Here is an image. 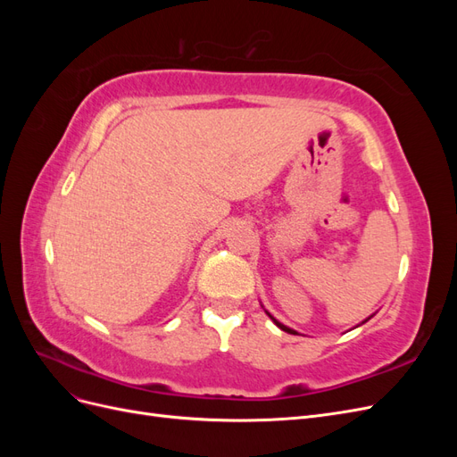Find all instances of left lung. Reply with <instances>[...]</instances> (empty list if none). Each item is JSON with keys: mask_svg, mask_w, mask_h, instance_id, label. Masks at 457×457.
<instances>
[{"mask_svg": "<svg viewBox=\"0 0 457 457\" xmlns=\"http://www.w3.org/2000/svg\"><path fill=\"white\" fill-rule=\"evenodd\" d=\"M267 314H269V312H267ZM269 316H270V320H272V322H274V324H276V326H278V328H280V329H284V331H287V334H297V331H295V329H292V328H287V326H284V324H282V322H278V320H276V318H274V316H272V314H269ZM364 322H368V318H366V320H364Z\"/></svg>", "mask_w": 457, "mask_h": 457, "instance_id": "8db88e82", "label": "left lung"}]
</instances>
